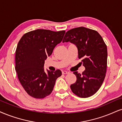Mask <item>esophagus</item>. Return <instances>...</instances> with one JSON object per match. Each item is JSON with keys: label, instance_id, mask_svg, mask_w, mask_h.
<instances>
[{"label": "esophagus", "instance_id": "1", "mask_svg": "<svg viewBox=\"0 0 122 122\" xmlns=\"http://www.w3.org/2000/svg\"><path fill=\"white\" fill-rule=\"evenodd\" d=\"M69 72L67 71H62V74L63 75H66V74H68Z\"/></svg>", "mask_w": 122, "mask_h": 122}]
</instances>
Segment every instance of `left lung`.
Listing matches in <instances>:
<instances>
[{"label": "left lung", "instance_id": "left-lung-1", "mask_svg": "<svg viewBox=\"0 0 122 122\" xmlns=\"http://www.w3.org/2000/svg\"><path fill=\"white\" fill-rule=\"evenodd\" d=\"M76 46L78 57L85 70L81 74L74 72L76 81L71 85L72 92L81 98L94 94L104 81L107 69V46L97 31L85 27L73 28L66 32L63 42Z\"/></svg>", "mask_w": 122, "mask_h": 122}]
</instances>
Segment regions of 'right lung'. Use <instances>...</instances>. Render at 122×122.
<instances>
[{"label":"right lung","mask_w":122,"mask_h":122,"mask_svg":"<svg viewBox=\"0 0 122 122\" xmlns=\"http://www.w3.org/2000/svg\"><path fill=\"white\" fill-rule=\"evenodd\" d=\"M65 30L37 29L24 34L15 54V70L26 93L35 98H43L52 92L61 72L44 70L45 61L63 40Z\"/></svg>","instance_id":"add662e5"}]
</instances>
